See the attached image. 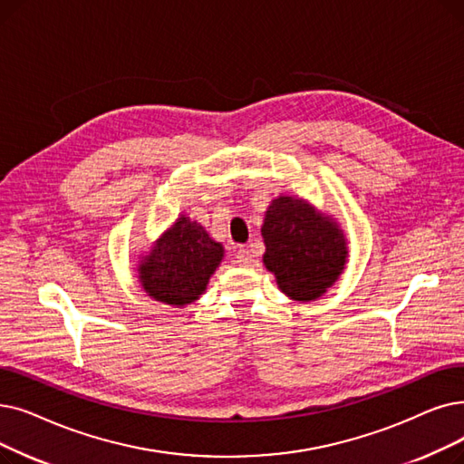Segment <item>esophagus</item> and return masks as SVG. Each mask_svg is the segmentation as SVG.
<instances>
[{
  "instance_id": "1",
  "label": "esophagus",
  "mask_w": 464,
  "mask_h": 464,
  "mask_svg": "<svg viewBox=\"0 0 464 464\" xmlns=\"http://www.w3.org/2000/svg\"><path fill=\"white\" fill-rule=\"evenodd\" d=\"M237 264L243 266V267H248L252 264V254H250L248 248L238 246V250H237Z\"/></svg>"
}]
</instances>
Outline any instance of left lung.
<instances>
[{
	"instance_id": "8db88e82",
	"label": "left lung",
	"mask_w": 464,
	"mask_h": 464,
	"mask_svg": "<svg viewBox=\"0 0 464 464\" xmlns=\"http://www.w3.org/2000/svg\"><path fill=\"white\" fill-rule=\"evenodd\" d=\"M261 237L266 267L278 288L295 301L320 297L345 269L349 250L343 231L334 218L299 197L271 200Z\"/></svg>"
}]
</instances>
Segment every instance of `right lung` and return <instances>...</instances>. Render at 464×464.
Instances as JSON below:
<instances>
[{"instance_id":"right-lung-1","label":"right lung","mask_w":464,"mask_h":464,"mask_svg":"<svg viewBox=\"0 0 464 464\" xmlns=\"http://www.w3.org/2000/svg\"><path fill=\"white\" fill-rule=\"evenodd\" d=\"M221 259L224 246L182 214L155 240L136 271L150 297L170 307H184L205 294Z\"/></svg>"}]
</instances>
